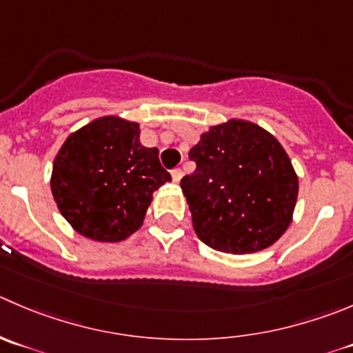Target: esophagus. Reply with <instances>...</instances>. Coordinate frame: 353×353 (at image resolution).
<instances>
[{
    "label": "esophagus",
    "mask_w": 353,
    "mask_h": 353,
    "mask_svg": "<svg viewBox=\"0 0 353 353\" xmlns=\"http://www.w3.org/2000/svg\"><path fill=\"white\" fill-rule=\"evenodd\" d=\"M170 176H172L174 183H179V181L183 179V170H181V169H172Z\"/></svg>",
    "instance_id": "1"
}]
</instances>
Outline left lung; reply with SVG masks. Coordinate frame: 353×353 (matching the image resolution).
<instances>
[{
	"label": "left lung",
	"instance_id": "left-lung-1",
	"mask_svg": "<svg viewBox=\"0 0 353 353\" xmlns=\"http://www.w3.org/2000/svg\"><path fill=\"white\" fill-rule=\"evenodd\" d=\"M196 170L181 179L198 238L225 253H253L288 229L299 177L278 139L232 121L201 134L190 152Z\"/></svg>",
	"mask_w": 353,
	"mask_h": 353
}]
</instances>
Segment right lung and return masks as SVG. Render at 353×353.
Wrapping results in <instances>:
<instances>
[{
  "mask_svg": "<svg viewBox=\"0 0 353 353\" xmlns=\"http://www.w3.org/2000/svg\"><path fill=\"white\" fill-rule=\"evenodd\" d=\"M170 181L159 150L139 143V125L101 117L67 138L51 174V193L72 228L94 241L138 231L153 191Z\"/></svg>",
  "mask_w": 353,
  "mask_h": 353,
  "instance_id": "obj_1",
  "label": "right lung"
}]
</instances>
